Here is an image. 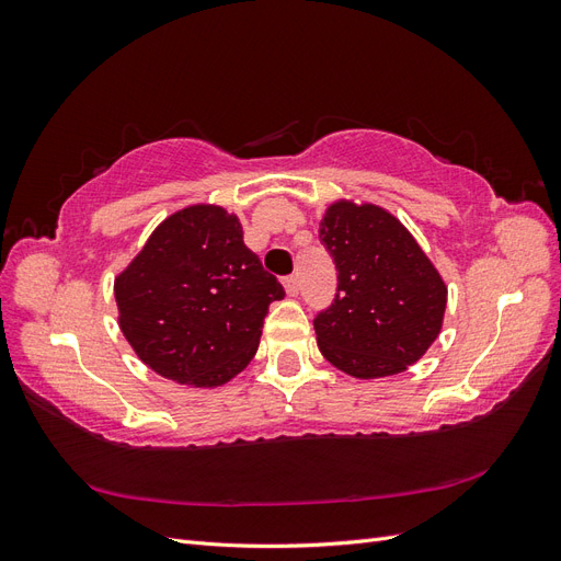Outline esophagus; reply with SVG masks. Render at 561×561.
I'll return each mask as SVG.
<instances>
[{
	"label": "esophagus",
	"instance_id": "esophagus-1",
	"mask_svg": "<svg viewBox=\"0 0 561 561\" xmlns=\"http://www.w3.org/2000/svg\"><path fill=\"white\" fill-rule=\"evenodd\" d=\"M283 287H285L287 295L297 297V293H299V280H297V276H285V278H283Z\"/></svg>",
	"mask_w": 561,
	"mask_h": 561
}]
</instances>
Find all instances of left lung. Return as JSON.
Here are the masks:
<instances>
[{
  "instance_id": "1",
  "label": "left lung",
  "mask_w": 561,
  "mask_h": 561,
  "mask_svg": "<svg viewBox=\"0 0 561 561\" xmlns=\"http://www.w3.org/2000/svg\"><path fill=\"white\" fill-rule=\"evenodd\" d=\"M336 295L313 320L318 348L355 379L400 375L443 330L447 285L400 219L336 201L320 219Z\"/></svg>"
}]
</instances>
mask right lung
Instances as JSON below:
<instances>
[{
  "instance_id": "right-lung-1",
  "label": "right lung",
  "mask_w": 561,
  "mask_h": 561,
  "mask_svg": "<svg viewBox=\"0 0 561 561\" xmlns=\"http://www.w3.org/2000/svg\"><path fill=\"white\" fill-rule=\"evenodd\" d=\"M118 328L157 375L215 388L257 353L283 285L243 243L236 215L190 206L154 229L114 280Z\"/></svg>"
}]
</instances>
